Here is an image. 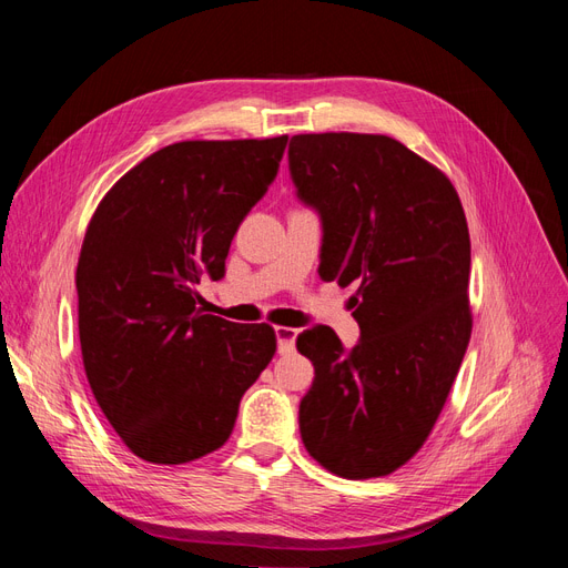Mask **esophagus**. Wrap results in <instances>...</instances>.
Wrapping results in <instances>:
<instances>
[{"mask_svg": "<svg viewBox=\"0 0 568 568\" xmlns=\"http://www.w3.org/2000/svg\"><path fill=\"white\" fill-rule=\"evenodd\" d=\"M274 334H277V346H280L282 355L294 353L298 329H294V326H277V329H274Z\"/></svg>", "mask_w": 568, "mask_h": 568, "instance_id": "obj_1", "label": "esophagus"}]
</instances>
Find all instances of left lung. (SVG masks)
Returning a JSON list of instances; mask_svg holds the SVG:
<instances>
[{
    "instance_id": "obj_1",
    "label": "left lung",
    "mask_w": 568,
    "mask_h": 568,
    "mask_svg": "<svg viewBox=\"0 0 568 568\" xmlns=\"http://www.w3.org/2000/svg\"><path fill=\"white\" fill-rule=\"evenodd\" d=\"M288 168L322 215L320 277L357 286L363 334L353 351L329 326L298 334L315 365L301 438L336 476H388L434 432L469 346L467 217L448 175L386 134H296Z\"/></svg>"
}]
</instances>
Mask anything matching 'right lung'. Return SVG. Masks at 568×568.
Masks as SVG:
<instances>
[{"mask_svg": "<svg viewBox=\"0 0 568 568\" xmlns=\"http://www.w3.org/2000/svg\"><path fill=\"white\" fill-rule=\"evenodd\" d=\"M288 134L189 140L136 163L99 201L78 257V329L94 400L128 448L186 464L227 443L242 395L277 353L270 324L199 307L277 175Z\"/></svg>", "mask_w": 568, "mask_h": 568, "instance_id": "add662e5", "label": "right lung"}]
</instances>
